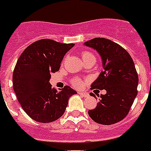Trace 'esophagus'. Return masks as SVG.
I'll return each mask as SVG.
<instances>
[{
	"label": "esophagus",
	"instance_id": "1",
	"mask_svg": "<svg viewBox=\"0 0 151 151\" xmlns=\"http://www.w3.org/2000/svg\"><path fill=\"white\" fill-rule=\"evenodd\" d=\"M78 93H79V94H81V96L84 97V98H86V97H88V94L87 93H84V92H82V91H81V92H79Z\"/></svg>",
	"mask_w": 151,
	"mask_h": 151
}]
</instances>
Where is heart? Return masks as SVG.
I'll return each mask as SVG.
<instances>
[{
    "instance_id": "heart-1",
    "label": "heart",
    "mask_w": 151,
    "mask_h": 151,
    "mask_svg": "<svg viewBox=\"0 0 151 151\" xmlns=\"http://www.w3.org/2000/svg\"><path fill=\"white\" fill-rule=\"evenodd\" d=\"M81 58L83 62H87V61L90 60H96L95 59L94 55L93 53H91L90 52H88V51H84L83 53H81ZM71 84H73L74 86L76 87H81L83 85V82L80 80V79H74L71 81Z\"/></svg>"
}]
</instances>
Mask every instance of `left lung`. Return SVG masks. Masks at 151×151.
I'll list each match as a JSON object with an SVG mask.
<instances>
[{
    "mask_svg": "<svg viewBox=\"0 0 151 151\" xmlns=\"http://www.w3.org/2000/svg\"><path fill=\"white\" fill-rule=\"evenodd\" d=\"M84 45L99 53L103 67L91 88L106 91L100 96L97 106L88 111V115L101 124L118 123L129 114L137 94L138 76L134 63L123 47L111 40L98 37ZM90 95L97 99L93 93Z\"/></svg>",
    "mask_w": 151,
    "mask_h": 151,
    "instance_id": "1",
    "label": "left lung"
}]
</instances>
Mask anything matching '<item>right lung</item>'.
Masks as SVG:
<instances>
[{
  "label": "right lung",
  "mask_w": 151,
  "mask_h": 151,
  "mask_svg": "<svg viewBox=\"0 0 151 151\" xmlns=\"http://www.w3.org/2000/svg\"><path fill=\"white\" fill-rule=\"evenodd\" d=\"M74 44L43 39L27 47L19 58L13 73V87L23 111L40 123H50L63 115L68 100L76 91L65 86L52 88L51 73L59 70L63 57Z\"/></svg>",
  "instance_id": "right-lung-1"
}]
</instances>
